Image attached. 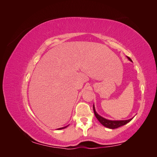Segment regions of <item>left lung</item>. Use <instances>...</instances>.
Instances as JSON below:
<instances>
[{
  "mask_svg": "<svg viewBox=\"0 0 157 157\" xmlns=\"http://www.w3.org/2000/svg\"><path fill=\"white\" fill-rule=\"evenodd\" d=\"M127 57V58L129 59L130 61H132V59L129 58V57ZM93 109H94V112L95 114V116L97 118V119L99 121V122L101 123V124L104 126L106 128H110V129H115V128H119L122 126H124L125 124H126L127 123H128L129 122H130L132 119L133 118H130V119H128V120H124V121H111V120H108L106 119V118L102 117L101 116H100L99 115H98V113L96 111V109H95V107L94 105H93Z\"/></svg>",
  "mask_w": 157,
  "mask_h": 157,
  "instance_id": "obj_1",
  "label": "left lung"
}]
</instances>
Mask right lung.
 <instances>
[{
    "label": "right lung",
    "instance_id": "1",
    "mask_svg": "<svg viewBox=\"0 0 157 157\" xmlns=\"http://www.w3.org/2000/svg\"><path fill=\"white\" fill-rule=\"evenodd\" d=\"M69 125H67V126H65V127H63V128H58V129H57V130H62V129H64V128H67V126H68Z\"/></svg>",
    "mask_w": 157,
    "mask_h": 157
}]
</instances>
